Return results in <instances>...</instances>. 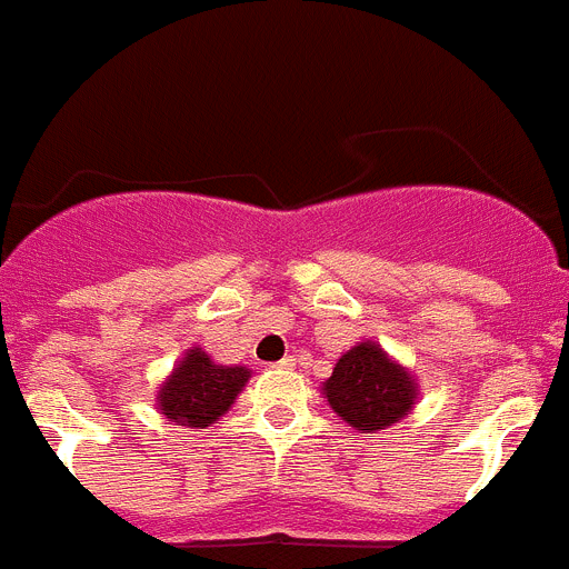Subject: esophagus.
<instances>
[{"label":"esophagus","mask_w":569,"mask_h":569,"mask_svg":"<svg viewBox=\"0 0 569 569\" xmlns=\"http://www.w3.org/2000/svg\"><path fill=\"white\" fill-rule=\"evenodd\" d=\"M296 367V358L293 356H284L279 363H273V369H293Z\"/></svg>","instance_id":"34e87169"}]
</instances>
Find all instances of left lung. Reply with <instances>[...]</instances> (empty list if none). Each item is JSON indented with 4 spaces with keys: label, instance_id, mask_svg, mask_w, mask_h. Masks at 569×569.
Wrapping results in <instances>:
<instances>
[{
    "label": "left lung",
    "instance_id": "8db88e82",
    "mask_svg": "<svg viewBox=\"0 0 569 569\" xmlns=\"http://www.w3.org/2000/svg\"><path fill=\"white\" fill-rule=\"evenodd\" d=\"M325 395L341 420L361 435H372L409 415L417 387L378 343L363 341L338 358Z\"/></svg>",
    "mask_w": 569,
    "mask_h": 569
}]
</instances>
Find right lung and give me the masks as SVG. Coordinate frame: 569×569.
Returning a JSON list of instances; mask_svg holds the SVG:
<instances>
[{"instance_id":"obj_1","label":"right lung","mask_w":569,"mask_h":569,"mask_svg":"<svg viewBox=\"0 0 569 569\" xmlns=\"http://www.w3.org/2000/svg\"><path fill=\"white\" fill-rule=\"evenodd\" d=\"M248 378L244 367H220L202 349H191L160 389V411L177 426L206 429L231 409Z\"/></svg>"}]
</instances>
